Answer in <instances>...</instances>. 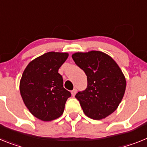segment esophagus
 Here are the masks:
<instances>
[{
	"instance_id": "esophagus-1",
	"label": "esophagus",
	"mask_w": 147,
	"mask_h": 147,
	"mask_svg": "<svg viewBox=\"0 0 147 147\" xmlns=\"http://www.w3.org/2000/svg\"><path fill=\"white\" fill-rule=\"evenodd\" d=\"M76 92H77V89H74L73 90H72V92H71V93H72V96H75V95L76 94Z\"/></svg>"
}]
</instances>
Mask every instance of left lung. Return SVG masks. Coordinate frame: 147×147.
Masks as SVG:
<instances>
[{
	"instance_id": "obj_1",
	"label": "left lung",
	"mask_w": 147,
	"mask_h": 147,
	"mask_svg": "<svg viewBox=\"0 0 147 147\" xmlns=\"http://www.w3.org/2000/svg\"><path fill=\"white\" fill-rule=\"evenodd\" d=\"M75 64L87 76V86L75 95L84 114L94 120H100L118 108L125 89L123 72L110 56L99 51L72 55Z\"/></svg>"
}]
</instances>
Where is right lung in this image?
Listing matches in <instances>:
<instances>
[{"instance_id": "1", "label": "right lung", "mask_w": 147, "mask_h": 147, "mask_svg": "<svg viewBox=\"0 0 147 147\" xmlns=\"http://www.w3.org/2000/svg\"><path fill=\"white\" fill-rule=\"evenodd\" d=\"M68 55L62 52H47L31 61L24 71L20 82V95L29 112L41 121L59 118L71 97L58 73Z\"/></svg>"}]
</instances>
